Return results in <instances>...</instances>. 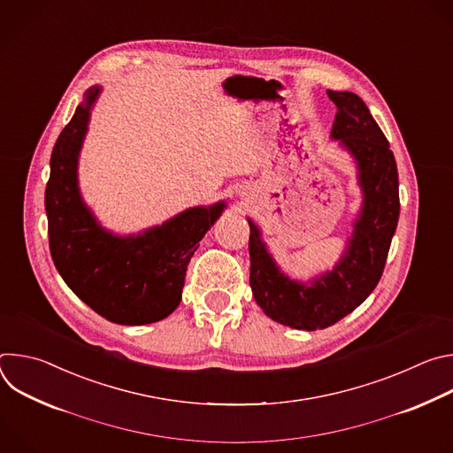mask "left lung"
<instances>
[{
	"label": "left lung",
	"mask_w": 453,
	"mask_h": 453,
	"mask_svg": "<svg viewBox=\"0 0 453 453\" xmlns=\"http://www.w3.org/2000/svg\"><path fill=\"white\" fill-rule=\"evenodd\" d=\"M337 105L332 138L355 159L362 208L353 222L339 264L308 285L280 271L262 240V231L247 219L250 288L267 317L296 330H322L351 313L378 285L400 217L398 168L389 142L364 100L349 91H330Z\"/></svg>",
	"instance_id": "left-lung-1"
}]
</instances>
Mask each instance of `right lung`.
Listing matches in <instances>:
<instances>
[{
	"instance_id": "obj_1",
	"label": "right lung",
	"mask_w": 453,
	"mask_h": 453,
	"mask_svg": "<svg viewBox=\"0 0 453 453\" xmlns=\"http://www.w3.org/2000/svg\"><path fill=\"white\" fill-rule=\"evenodd\" d=\"M102 88L84 93L50 159L44 193L51 260L66 285L98 315L140 326L168 317L180 303L186 267L226 203L184 210L140 234L104 229L82 201L79 154Z\"/></svg>"
}]
</instances>
